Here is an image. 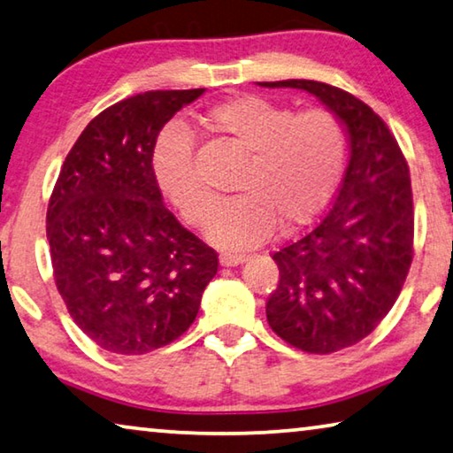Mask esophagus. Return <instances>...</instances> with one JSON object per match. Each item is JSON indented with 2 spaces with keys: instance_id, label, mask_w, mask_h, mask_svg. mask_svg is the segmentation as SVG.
Returning <instances> with one entry per match:
<instances>
[{
  "instance_id": "esophagus-1",
  "label": "esophagus",
  "mask_w": 453,
  "mask_h": 453,
  "mask_svg": "<svg viewBox=\"0 0 453 453\" xmlns=\"http://www.w3.org/2000/svg\"><path fill=\"white\" fill-rule=\"evenodd\" d=\"M244 260H246V254H240V252H221L219 254L221 266H238Z\"/></svg>"
}]
</instances>
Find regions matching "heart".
Wrapping results in <instances>:
<instances>
[{
	"mask_svg": "<svg viewBox=\"0 0 453 453\" xmlns=\"http://www.w3.org/2000/svg\"><path fill=\"white\" fill-rule=\"evenodd\" d=\"M205 124L248 154L235 180L242 195L226 201L207 226L209 240L242 250L260 244L276 221L291 229L311 221L335 193L348 157V134L329 110L296 113L274 101L244 96L211 107ZM160 191L193 226H203L213 191L195 157V138L183 126L160 132L152 150Z\"/></svg>",
	"mask_w": 453,
	"mask_h": 453,
	"instance_id": "1",
	"label": "heart"
}]
</instances>
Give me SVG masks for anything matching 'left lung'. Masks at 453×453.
I'll return each mask as SVG.
<instances>
[{
    "mask_svg": "<svg viewBox=\"0 0 453 453\" xmlns=\"http://www.w3.org/2000/svg\"><path fill=\"white\" fill-rule=\"evenodd\" d=\"M311 93L349 136V162L334 205L273 254L279 285L266 301L273 332L309 354L349 348L393 309L413 260L409 165L372 107L340 87L307 79L258 83Z\"/></svg>",
    "mask_w": 453,
    "mask_h": 453,
    "instance_id": "obj_1",
    "label": "left lung"
}]
</instances>
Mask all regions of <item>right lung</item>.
Listing matches in <instances>:
<instances>
[{"mask_svg":"<svg viewBox=\"0 0 453 453\" xmlns=\"http://www.w3.org/2000/svg\"><path fill=\"white\" fill-rule=\"evenodd\" d=\"M205 89L146 91L93 118L66 154L46 211L54 282L99 348L140 356L183 335L218 252L162 203L152 150Z\"/></svg>","mask_w":453,"mask_h":453,"instance_id":"right-lung-1","label":"right lung"}]
</instances>
